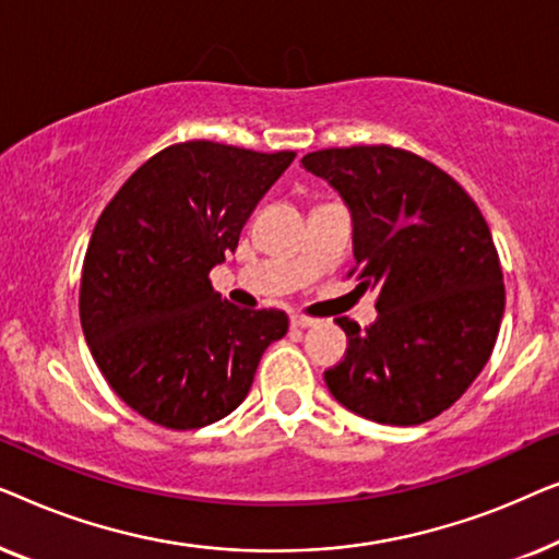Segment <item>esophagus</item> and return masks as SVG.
I'll list each match as a JSON object with an SVG mask.
<instances>
[{
    "label": "esophagus",
    "instance_id": "1",
    "mask_svg": "<svg viewBox=\"0 0 559 559\" xmlns=\"http://www.w3.org/2000/svg\"><path fill=\"white\" fill-rule=\"evenodd\" d=\"M316 323H318V320L305 318V316H293V318H289V325H293V328H312Z\"/></svg>",
    "mask_w": 559,
    "mask_h": 559
}]
</instances>
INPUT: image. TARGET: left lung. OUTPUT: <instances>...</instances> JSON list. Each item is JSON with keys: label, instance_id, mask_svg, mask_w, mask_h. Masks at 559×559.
I'll return each instance as SVG.
<instances>
[{"label": "left lung", "instance_id": "obj_1", "mask_svg": "<svg viewBox=\"0 0 559 559\" xmlns=\"http://www.w3.org/2000/svg\"><path fill=\"white\" fill-rule=\"evenodd\" d=\"M302 167L346 203L356 289L379 293L371 328L335 320L348 350L325 371L328 389L379 425L438 417L484 369L501 328L507 295L486 218L448 173L386 144L318 150Z\"/></svg>", "mask_w": 559, "mask_h": 559}]
</instances>
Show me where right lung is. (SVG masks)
<instances>
[{
	"label": "right lung",
	"mask_w": 559,
	"mask_h": 559,
	"mask_svg": "<svg viewBox=\"0 0 559 559\" xmlns=\"http://www.w3.org/2000/svg\"><path fill=\"white\" fill-rule=\"evenodd\" d=\"M295 152L173 144L111 198L81 274V328L109 386L150 423L195 430L247 400L282 310L221 300L209 274Z\"/></svg>",
	"instance_id": "add662e5"
}]
</instances>
